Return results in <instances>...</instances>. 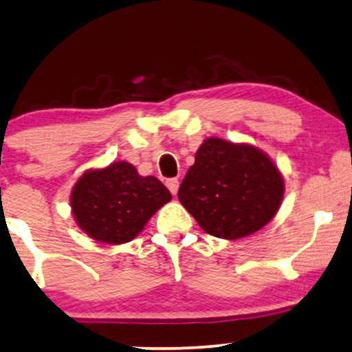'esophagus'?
<instances>
[{
	"label": "esophagus",
	"mask_w": 352,
	"mask_h": 352,
	"mask_svg": "<svg viewBox=\"0 0 352 352\" xmlns=\"http://www.w3.org/2000/svg\"><path fill=\"white\" fill-rule=\"evenodd\" d=\"M166 186L169 188V191L177 196L178 192V186H180V183H178V178H169V180L166 182Z\"/></svg>",
	"instance_id": "esophagus-1"
}]
</instances>
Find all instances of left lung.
Wrapping results in <instances>:
<instances>
[{"instance_id":"obj_1","label":"left lung","mask_w":352,"mask_h":352,"mask_svg":"<svg viewBox=\"0 0 352 352\" xmlns=\"http://www.w3.org/2000/svg\"><path fill=\"white\" fill-rule=\"evenodd\" d=\"M283 194L285 180L269 155L250 144L208 138L183 178L178 201L207 234L237 240L275 217Z\"/></svg>"}]
</instances>
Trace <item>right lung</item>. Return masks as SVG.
<instances>
[{"instance_id":"right-lung-1","label":"right lung","mask_w":352,"mask_h":352,"mask_svg":"<svg viewBox=\"0 0 352 352\" xmlns=\"http://www.w3.org/2000/svg\"><path fill=\"white\" fill-rule=\"evenodd\" d=\"M172 199L153 175L142 177L126 161L83 172L71 192L77 226L96 242H131Z\"/></svg>"}]
</instances>
